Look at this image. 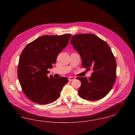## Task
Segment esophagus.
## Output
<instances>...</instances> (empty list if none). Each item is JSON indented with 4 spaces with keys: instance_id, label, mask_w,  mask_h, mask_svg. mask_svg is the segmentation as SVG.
I'll use <instances>...</instances> for the list:
<instances>
[{
    "instance_id": "1",
    "label": "esophagus",
    "mask_w": 135,
    "mask_h": 135,
    "mask_svg": "<svg viewBox=\"0 0 135 135\" xmlns=\"http://www.w3.org/2000/svg\"><path fill=\"white\" fill-rule=\"evenodd\" d=\"M75 79V78L74 77H69L68 78V80L69 81H72V80H74Z\"/></svg>"
}]
</instances>
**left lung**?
I'll use <instances>...</instances> for the list:
<instances>
[{"label": "left lung", "instance_id": "left-lung-1", "mask_svg": "<svg viewBox=\"0 0 135 135\" xmlns=\"http://www.w3.org/2000/svg\"><path fill=\"white\" fill-rule=\"evenodd\" d=\"M71 44L80 55L82 66L91 69V76L77 77L81 81L78 95L84 100L95 101L106 96L115 83L116 63L108 45L93 34L72 36Z\"/></svg>", "mask_w": 135, "mask_h": 135}]
</instances>
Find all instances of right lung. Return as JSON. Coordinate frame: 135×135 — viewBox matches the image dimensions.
Wrapping results in <instances>:
<instances>
[{"mask_svg": "<svg viewBox=\"0 0 135 135\" xmlns=\"http://www.w3.org/2000/svg\"><path fill=\"white\" fill-rule=\"evenodd\" d=\"M71 34L44 35L26 45L19 61L18 77L22 90L32 102L47 104L60 95L67 78L47 76L58 54L68 44Z\"/></svg>", "mask_w": 135, "mask_h": 135, "instance_id": "right-lung-1", "label": "right lung"}]
</instances>
